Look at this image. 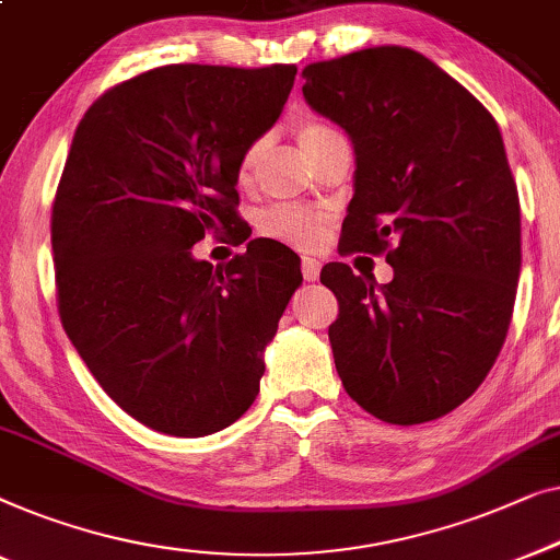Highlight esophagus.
Wrapping results in <instances>:
<instances>
[{
  "mask_svg": "<svg viewBox=\"0 0 560 560\" xmlns=\"http://www.w3.org/2000/svg\"><path fill=\"white\" fill-rule=\"evenodd\" d=\"M319 269H322V264L317 261V258H310V256L302 258V273H304L306 281L317 279L319 277Z\"/></svg>",
  "mask_w": 560,
  "mask_h": 560,
  "instance_id": "esophagus-1",
  "label": "esophagus"
}]
</instances>
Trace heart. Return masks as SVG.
I'll list each match as a JSON object with an SVG mask.
<instances>
[{
	"label": "heart",
	"instance_id": "b5f03b06",
	"mask_svg": "<svg viewBox=\"0 0 560 560\" xmlns=\"http://www.w3.org/2000/svg\"><path fill=\"white\" fill-rule=\"evenodd\" d=\"M294 133L310 160L319 152L322 147L329 144V141L342 137L335 126L317 119L296 121ZM261 147H264L261 141H254V144H248L246 152L241 154L238 167H235V177H238V183H248L250 172H254L258 162V154H261ZM327 223H329L327 210L306 208V205H299V202H277L258 215V231H261L266 238L287 243V246H294V248L314 246V243L325 235Z\"/></svg>",
	"mask_w": 560,
	"mask_h": 560
}]
</instances>
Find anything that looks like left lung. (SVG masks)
I'll use <instances>...</instances> for the list:
<instances>
[{"label":"left lung","instance_id":"obj_1","mask_svg":"<svg viewBox=\"0 0 560 560\" xmlns=\"http://www.w3.org/2000/svg\"><path fill=\"white\" fill-rule=\"evenodd\" d=\"M304 98L355 144L340 256H385L375 287L332 261L329 342L375 419H441L479 388L513 319L520 200L492 114L421 52L381 45L302 70Z\"/></svg>","mask_w":560,"mask_h":560}]
</instances>
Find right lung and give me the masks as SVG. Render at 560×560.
Listing matches in <instances>:
<instances>
[{
    "mask_svg": "<svg viewBox=\"0 0 560 560\" xmlns=\"http://www.w3.org/2000/svg\"><path fill=\"white\" fill-rule=\"evenodd\" d=\"M294 75L162 66L108 89L75 129L50 218L60 322L101 388L162 434H215L248 411L302 283L279 241L215 269L192 256L205 233L250 235L235 167Z\"/></svg>",
    "mask_w": 560,
    "mask_h": 560,
    "instance_id": "1",
    "label": "right lung"
}]
</instances>
